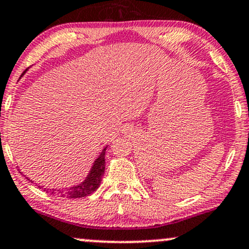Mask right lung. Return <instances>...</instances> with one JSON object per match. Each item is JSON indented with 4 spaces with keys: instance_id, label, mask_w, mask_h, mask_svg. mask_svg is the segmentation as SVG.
Masks as SVG:
<instances>
[{
    "instance_id": "add662e5",
    "label": "right lung",
    "mask_w": 249,
    "mask_h": 249,
    "mask_svg": "<svg viewBox=\"0 0 249 249\" xmlns=\"http://www.w3.org/2000/svg\"><path fill=\"white\" fill-rule=\"evenodd\" d=\"M107 147L103 148L99 157L95 159L92 168H90L89 172H88L87 177L84 179V181H81L78 185H74V186L72 187L62 188V190L61 188L58 190V188H48L43 186H39V188L47 192V193H50L53 195H59V196L62 197H69V199H77V197H84V196H87V195L92 194L93 192H95L97 190V187L100 186L103 175H105V169H106L105 155H106ZM26 178L28 179V177ZM28 180H30V179H28Z\"/></svg>"
}]
</instances>
